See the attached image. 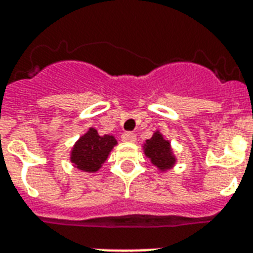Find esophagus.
<instances>
[{
	"label": "esophagus",
	"instance_id": "esophagus-1",
	"mask_svg": "<svg viewBox=\"0 0 253 253\" xmlns=\"http://www.w3.org/2000/svg\"><path fill=\"white\" fill-rule=\"evenodd\" d=\"M122 140L123 142H126V143H132L136 140V135L132 134V132H125V134H122Z\"/></svg>",
	"mask_w": 253,
	"mask_h": 253
}]
</instances>
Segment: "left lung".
I'll return each instance as SVG.
<instances>
[{
    "mask_svg": "<svg viewBox=\"0 0 253 253\" xmlns=\"http://www.w3.org/2000/svg\"><path fill=\"white\" fill-rule=\"evenodd\" d=\"M143 148H144V154L147 158L162 172L168 170L176 164V158L170 148V143L169 140H166L159 131L152 135V138L146 140Z\"/></svg>",
    "mask_w": 253,
    "mask_h": 253,
    "instance_id": "1",
    "label": "left lung"
}]
</instances>
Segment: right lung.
<instances>
[{
	"mask_svg": "<svg viewBox=\"0 0 253 253\" xmlns=\"http://www.w3.org/2000/svg\"><path fill=\"white\" fill-rule=\"evenodd\" d=\"M117 146V140L113 135H101L98 131L90 127L71 151V162L83 172H97L106 162L107 156Z\"/></svg>",
	"mask_w": 253,
	"mask_h": 253,
	"instance_id": "obj_1",
	"label": "right lung"
}]
</instances>
